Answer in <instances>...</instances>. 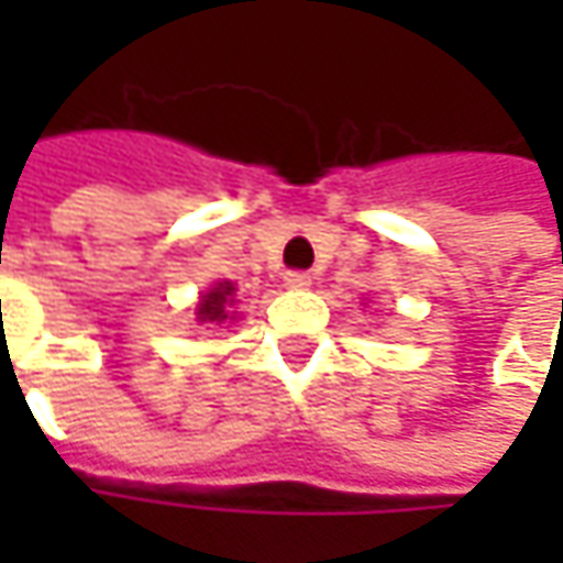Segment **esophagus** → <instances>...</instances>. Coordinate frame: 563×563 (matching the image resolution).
Segmentation results:
<instances>
[{"label": "esophagus", "mask_w": 563, "mask_h": 563, "mask_svg": "<svg viewBox=\"0 0 563 563\" xmlns=\"http://www.w3.org/2000/svg\"><path fill=\"white\" fill-rule=\"evenodd\" d=\"M285 285H288V288H310L313 278H310V272H285Z\"/></svg>", "instance_id": "1"}]
</instances>
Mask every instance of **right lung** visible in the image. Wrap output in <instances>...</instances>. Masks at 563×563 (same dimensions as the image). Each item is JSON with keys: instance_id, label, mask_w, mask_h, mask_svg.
I'll return each instance as SVG.
<instances>
[{"instance_id": "add662e5", "label": "right lung", "mask_w": 563, "mask_h": 563, "mask_svg": "<svg viewBox=\"0 0 563 563\" xmlns=\"http://www.w3.org/2000/svg\"><path fill=\"white\" fill-rule=\"evenodd\" d=\"M231 297H234V285H231V282L216 285V288L200 300V307H197V319H200V322H225L228 307L234 303Z\"/></svg>"}]
</instances>
